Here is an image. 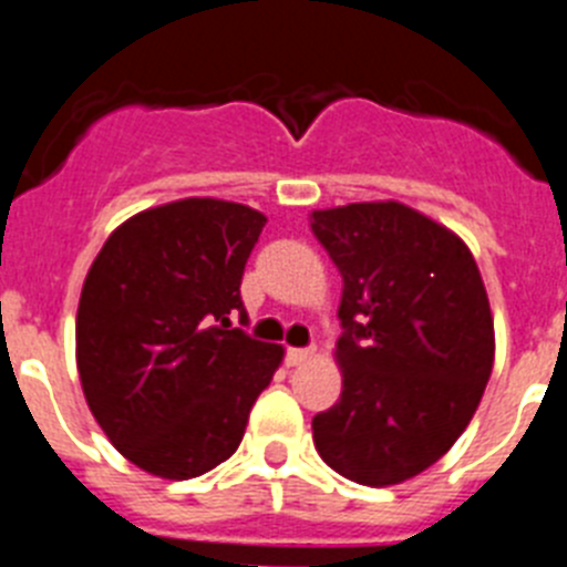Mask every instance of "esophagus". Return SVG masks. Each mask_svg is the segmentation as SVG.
I'll return each mask as SVG.
<instances>
[{
	"mask_svg": "<svg viewBox=\"0 0 567 567\" xmlns=\"http://www.w3.org/2000/svg\"><path fill=\"white\" fill-rule=\"evenodd\" d=\"M315 354V349H287V363L289 365H300L307 363L309 358Z\"/></svg>",
	"mask_w": 567,
	"mask_h": 567,
	"instance_id": "esophagus-1",
	"label": "esophagus"
}]
</instances>
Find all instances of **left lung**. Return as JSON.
Listing matches in <instances>:
<instances>
[{"label": "left lung", "instance_id": "obj_1", "mask_svg": "<svg viewBox=\"0 0 567 567\" xmlns=\"http://www.w3.org/2000/svg\"><path fill=\"white\" fill-rule=\"evenodd\" d=\"M343 275L340 400L312 417L315 449L360 485L437 463L477 412L494 363L480 269L454 233L398 202L312 213Z\"/></svg>", "mask_w": 567, "mask_h": 567}]
</instances>
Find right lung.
<instances>
[{
    "instance_id": "add662e5",
    "label": "right lung",
    "mask_w": 567,
    "mask_h": 567,
    "mask_svg": "<svg viewBox=\"0 0 567 567\" xmlns=\"http://www.w3.org/2000/svg\"><path fill=\"white\" fill-rule=\"evenodd\" d=\"M267 218L184 198L115 229L84 280L76 360L90 412L138 468L189 480L233 457L284 349L233 327Z\"/></svg>"
}]
</instances>
